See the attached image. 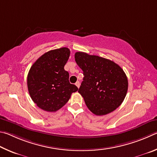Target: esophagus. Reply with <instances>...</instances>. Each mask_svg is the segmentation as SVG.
<instances>
[{
  "mask_svg": "<svg viewBox=\"0 0 157 157\" xmlns=\"http://www.w3.org/2000/svg\"><path fill=\"white\" fill-rule=\"evenodd\" d=\"M75 85H76V86H77V87H80V82H79V81H77L76 83H75Z\"/></svg>",
  "mask_w": 157,
  "mask_h": 157,
  "instance_id": "esophagus-1",
  "label": "esophagus"
}]
</instances>
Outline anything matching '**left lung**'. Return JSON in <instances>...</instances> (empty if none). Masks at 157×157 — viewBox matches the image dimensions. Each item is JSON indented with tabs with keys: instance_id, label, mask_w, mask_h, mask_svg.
<instances>
[{
	"instance_id": "left-lung-1",
	"label": "left lung",
	"mask_w": 157,
	"mask_h": 157,
	"mask_svg": "<svg viewBox=\"0 0 157 157\" xmlns=\"http://www.w3.org/2000/svg\"><path fill=\"white\" fill-rule=\"evenodd\" d=\"M74 58L84 75L78 92L88 109L98 116L115 110L128 92V78L123 69L110 60L85 52H76Z\"/></svg>"
}]
</instances>
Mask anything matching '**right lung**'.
Here are the masks:
<instances>
[{
	"mask_svg": "<svg viewBox=\"0 0 157 157\" xmlns=\"http://www.w3.org/2000/svg\"><path fill=\"white\" fill-rule=\"evenodd\" d=\"M70 54L67 48L50 50L38 58L30 68L27 75L29 95L43 110H59L78 90L70 83L69 73L64 70Z\"/></svg>",
	"mask_w": 157,
	"mask_h": 157,
	"instance_id": "right-lung-1",
	"label": "right lung"
}]
</instances>
